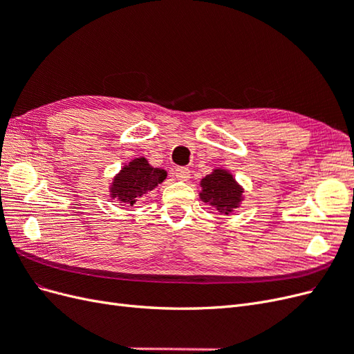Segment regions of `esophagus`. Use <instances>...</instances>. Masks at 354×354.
Listing matches in <instances>:
<instances>
[{
	"mask_svg": "<svg viewBox=\"0 0 354 354\" xmlns=\"http://www.w3.org/2000/svg\"><path fill=\"white\" fill-rule=\"evenodd\" d=\"M174 176H176L178 180H181V181H186V180H189V177H190V169L186 168V167H177V168L174 169Z\"/></svg>",
	"mask_w": 354,
	"mask_h": 354,
	"instance_id": "esophagus-1",
	"label": "esophagus"
}]
</instances>
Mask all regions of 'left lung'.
<instances>
[{"label": "left lung", "mask_w": 354, "mask_h": 354, "mask_svg": "<svg viewBox=\"0 0 354 354\" xmlns=\"http://www.w3.org/2000/svg\"><path fill=\"white\" fill-rule=\"evenodd\" d=\"M199 198L203 203L224 216H229L245 201V189L238 183L229 169L214 168L199 181Z\"/></svg>", "instance_id": "obj_1"}]
</instances>
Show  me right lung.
I'll list each match as a JSON object with an SVG mask.
<instances>
[{"mask_svg": "<svg viewBox=\"0 0 354 354\" xmlns=\"http://www.w3.org/2000/svg\"><path fill=\"white\" fill-rule=\"evenodd\" d=\"M165 178L164 168L152 167L145 156L134 158L112 177L108 189L109 198L122 207H134V203L153 192Z\"/></svg>", "mask_w": 354, "mask_h": 354, "instance_id": "add662e5", "label": "right lung"}]
</instances>
